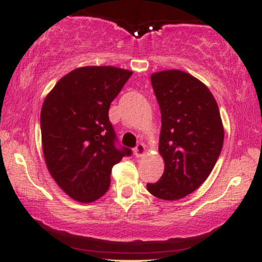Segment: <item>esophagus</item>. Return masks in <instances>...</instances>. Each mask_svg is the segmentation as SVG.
<instances>
[{
	"instance_id": "34e87169",
	"label": "esophagus",
	"mask_w": 262,
	"mask_h": 262,
	"mask_svg": "<svg viewBox=\"0 0 262 262\" xmlns=\"http://www.w3.org/2000/svg\"><path fill=\"white\" fill-rule=\"evenodd\" d=\"M145 151H146V150H145V145H144V144L139 143L137 146H135V149H134V155L137 156V158H141V156L145 155Z\"/></svg>"
}]
</instances>
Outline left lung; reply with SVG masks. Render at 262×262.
Wrapping results in <instances>:
<instances>
[{
    "label": "left lung",
    "mask_w": 262,
    "mask_h": 262,
    "mask_svg": "<svg viewBox=\"0 0 262 262\" xmlns=\"http://www.w3.org/2000/svg\"><path fill=\"white\" fill-rule=\"evenodd\" d=\"M150 79L161 112L159 152L165 169L146 188L160 200H181L212 172L223 146V123L212 92L194 76L164 70Z\"/></svg>",
    "instance_id": "8db88e82"
}]
</instances>
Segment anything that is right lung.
Returning a JSON list of instances; mask_svg holds the SVG:
<instances>
[{
  "label": "right lung",
  "instance_id": "add662e5",
  "mask_svg": "<svg viewBox=\"0 0 262 262\" xmlns=\"http://www.w3.org/2000/svg\"><path fill=\"white\" fill-rule=\"evenodd\" d=\"M132 71L114 66H82L61 77L40 112L43 154L59 187L77 202L103 196L111 171L132 150L117 149L108 110Z\"/></svg>",
  "mask_w": 262,
  "mask_h": 262
}]
</instances>
